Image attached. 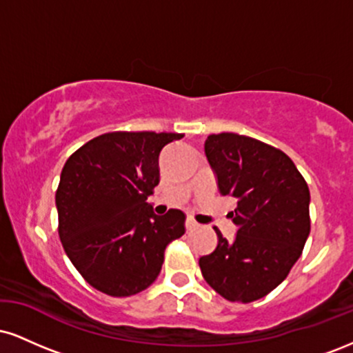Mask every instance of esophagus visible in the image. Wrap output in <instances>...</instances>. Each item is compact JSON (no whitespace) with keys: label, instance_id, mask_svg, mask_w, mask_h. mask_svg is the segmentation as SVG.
Returning a JSON list of instances; mask_svg holds the SVG:
<instances>
[{"label":"esophagus","instance_id":"obj_1","mask_svg":"<svg viewBox=\"0 0 353 353\" xmlns=\"http://www.w3.org/2000/svg\"><path fill=\"white\" fill-rule=\"evenodd\" d=\"M196 228H197V222L194 221L192 217L185 219V229H188V230H194Z\"/></svg>","mask_w":353,"mask_h":353}]
</instances>
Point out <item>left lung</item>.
<instances>
[{"label": "left lung", "mask_w": 353, "mask_h": 353, "mask_svg": "<svg viewBox=\"0 0 353 353\" xmlns=\"http://www.w3.org/2000/svg\"><path fill=\"white\" fill-rule=\"evenodd\" d=\"M205 156L222 196L237 199L229 212L234 241L216 228L217 247L199 259L205 282L230 302L265 297L287 277L310 234L309 185L289 156L254 137L210 134Z\"/></svg>", "instance_id": "left-lung-1"}]
</instances>
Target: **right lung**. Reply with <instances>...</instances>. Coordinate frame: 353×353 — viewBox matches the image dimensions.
Here are the masks:
<instances>
[{"label": "right lung", "instance_id": "add662e5", "mask_svg": "<svg viewBox=\"0 0 353 353\" xmlns=\"http://www.w3.org/2000/svg\"><path fill=\"white\" fill-rule=\"evenodd\" d=\"M184 134L114 131L68 157L58 190V232L64 252L89 285L111 297L148 289L164 250L185 232V214L156 216L148 197L159 184V154Z\"/></svg>", "mask_w": 353, "mask_h": 353}]
</instances>
